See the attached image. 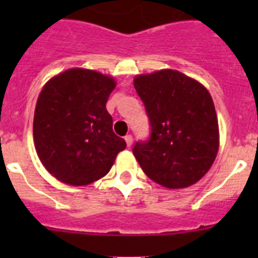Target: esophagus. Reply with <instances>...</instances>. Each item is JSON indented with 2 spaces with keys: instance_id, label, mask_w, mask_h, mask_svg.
Here are the masks:
<instances>
[{
  "instance_id": "34e87169",
  "label": "esophagus",
  "mask_w": 258,
  "mask_h": 258,
  "mask_svg": "<svg viewBox=\"0 0 258 258\" xmlns=\"http://www.w3.org/2000/svg\"><path fill=\"white\" fill-rule=\"evenodd\" d=\"M124 140H125V142H126L127 147H131L132 143H133V137H132L131 134H126V136L124 137Z\"/></svg>"
}]
</instances>
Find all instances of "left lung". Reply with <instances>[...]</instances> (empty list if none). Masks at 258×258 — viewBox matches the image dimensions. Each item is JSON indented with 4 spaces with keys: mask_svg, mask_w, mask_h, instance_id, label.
<instances>
[{
    "mask_svg": "<svg viewBox=\"0 0 258 258\" xmlns=\"http://www.w3.org/2000/svg\"><path fill=\"white\" fill-rule=\"evenodd\" d=\"M134 88L151 125L133 154L146 175L166 188L197 183L211 169L220 145L213 101L199 81L174 70L138 75Z\"/></svg>",
    "mask_w": 258,
    "mask_h": 258,
    "instance_id": "left-lung-1",
    "label": "left lung"
}]
</instances>
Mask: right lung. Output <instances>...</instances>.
I'll return each mask as SVG.
<instances>
[{
  "label": "right lung",
  "mask_w": 258,
  "mask_h": 258,
  "mask_svg": "<svg viewBox=\"0 0 258 258\" xmlns=\"http://www.w3.org/2000/svg\"><path fill=\"white\" fill-rule=\"evenodd\" d=\"M112 77L71 68L41 90L33 118V141L42 165L63 183L85 186L104 177L126 143L112 131L106 103Z\"/></svg>",
  "instance_id": "add662e5"
}]
</instances>
